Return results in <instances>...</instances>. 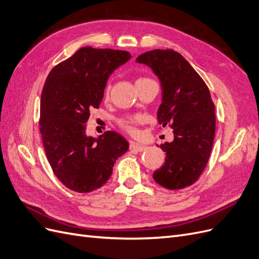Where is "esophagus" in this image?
I'll use <instances>...</instances> for the list:
<instances>
[{"instance_id":"1","label":"esophagus","mask_w":259,"mask_h":259,"mask_svg":"<svg viewBox=\"0 0 259 259\" xmlns=\"http://www.w3.org/2000/svg\"><path fill=\"white\" fill-rule=\"evenodd\" d=\"M146 148H147V146L140 145V144H137V143H134V142H132V143L130 144V149H131V150H133V151H139V152H142V151L146 150Z\"/></svg>"}]
</instances>
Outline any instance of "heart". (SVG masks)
I'll return each instance as SVG.
<instances>
[{
  "instance_id": "1",
  "label": "heart",
  "mask_w": 259,
  "mask_h": 259,
  "mask_svg": "<svg viewBox=\"0 0 259 259\" xmlns=\"http://www.w3.org/2000/svg\"><path fill=\"white\" fill-rule=\"evenodd\" d=\"M149 79H146V77H140L136 82H142V81H148ZM109 85L107 86V93L109 92ZM143 122L142 116H132V117H126V119H124L120 122L121 126L125 130L127 131L130 134H136L137 133V128H136V125L140 124Z\"/></svg>"
}]
</instances>
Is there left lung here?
Listing matches in <instances>:
<instances>
[{
	"label": "left lung",
	"instance_id": "left-lung-1",
	"mask_svg": "<svg viewBox=\"0 0 259 259\" xmlns=\"http://www.w3.org/2000/svg\"><path fill=\"white\" fill-rule=\"evenodd\" d=\"M139 64L159 77L162 103L158 122L173 128L174 140L160 146L165 162L153 179L169 190L197 182L204 170L215 136V107L209 90L198 72L173 50H153L140 55Z\"/></svg>",
	"mask_w": 259,
	"mask_h": 259
}]
</instances>
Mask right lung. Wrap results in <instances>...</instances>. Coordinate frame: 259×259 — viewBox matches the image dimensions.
Instances as JSON below:
<instances>
[{
    "label": "right lung",
    "instance_id": "1",
    "mask_svg": "<svg viewBox=\"0 0 259 259\" xmlns=\"http://www.w3.org/2000/svg\"><path fill=\"white\" fill-rule=\"evenodd\" d=\"M131 57L125 51L82 48L45 81L40 115L45 153L54 174L75 192L104 186L116 159L128 150L126 139L113 131L88 136L86 122L103 100L109 76Z\"/></svg>",
    "mask_w": 259,
    "mask_h": 259
}]
</instances>
